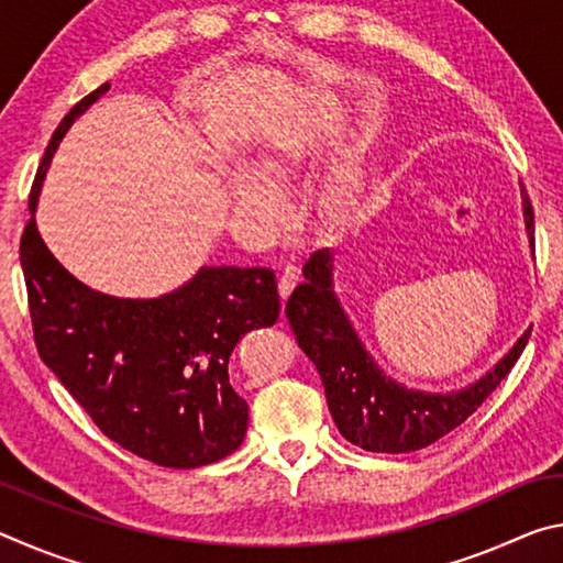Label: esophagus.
I'll list each match as a JSON object with an SVG mask.
<instances>
[{"instance_id":"1","label":"esophagus","mask_w":563,"mask_h":563,"mask_svg":"<svg viewBox=\"0 0 563 563\" xmlns=\"http://www.w3.org/2000/svg\"><path fill=\"white\" fill-rule=\"evenodd\" d=\"M300 275H298V268L295 265H285L280 278H278V290H280V298H288V295L292 292L295 285H298Z\"/></svg>"}]
</instances>
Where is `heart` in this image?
<instances>
[{
	"label": "heart",
	"instance_id": "heart-1",
	"mask_svg": "<svg viewBox=\"0 0 563 563\" xmlns=\"http://www.w3.org/2000/svg\"><path fill=\"white\" fill-rule=\"evenodd\" d=\"M305 139L302 131L295 129H283L275 133L271 139L268 151L263 154V166L268 174L275 178H285L290 174V168L295 166V161L302 156ZM233 190H235V201L247 213H261V216H273L278 213V198H275V190L271 186V180H265L261 174H255L251 168H238L233 176ZM357 190V176L347 174L342 178L340 186V196H338V206L340 211L352 203Z\"/></svg>",
	"mask_w": 563,
	"mask_h": 563
}]
</instances>
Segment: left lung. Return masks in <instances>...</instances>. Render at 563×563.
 <instances>
[{
    "instance_id": "left-lung-1",
    "label": "left lung",
    "mask_w": 563,
    "mask_h": 563,
    "mask_svg": "<svg viewBox=\"0 0 563 563\" xmlns=\"http://www.w3.org/2000/svg\"><path fill=\"white\" fill-rule=\"evenodd\" d=\"M523 223L533 251V211L521 186ZM305 283L292 290L285 316L300 350L318 367L330 415L347 442L367 452H415L460 427L509 375L531 328L482 379L460 393L432 395L389 379L367 355L355 328L332 292V253L316 251L302 268Z\"/></svg>"
}]
</instances>
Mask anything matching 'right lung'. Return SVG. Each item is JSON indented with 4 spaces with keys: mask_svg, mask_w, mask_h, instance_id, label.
<instances>
[{
    "mask_svg": "<svg viewBox=\"0 0 563 563\" xmlns=\"http://www.w3.org/2000/svg\"><path fill=\"white\" fill-rule=\"evenodd\" d=\"M107 91L101 84L66 113L36 170L19 243L34 342L109 440L158 466L196 470L243 442L247 405L228 379V357L245 332L278 320V283L268 268L221 265L161 298L131 300L64 271L36 231V198L64 133Z\"/></svg>",
    "mask_w": 563,
    "mask_h": 563,
    "instance_id": "add662e5",
    "label": "right lung"
}]
</instances>
